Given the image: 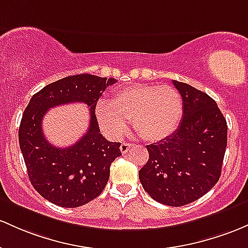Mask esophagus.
<instances>
[{"label": "esophagus", "mask_w": 248, "mask_h": 248, "mask_svg": "<svg viewBox=\"0 0 248 248\" xmlns=\"http://www.w3.org/2000/svg\"><path fill=\"white\" fill-rule=\"evenodd\" d=\"M132 146H133L132 143H129V142H122L121 146H120V151H121L122 154H126L130 151Z\"/></svg>", "instance_id": "obj_1"}]
</instances>
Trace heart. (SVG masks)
Masks as SVG:
<instances>
[{
  "mask_svg": "<svg viewBox=\"0 0 248 248\" xmlns=\"http://www.w3.org/2000/svg\"><path fill=\"white\" fill-rule=\"evenodd\" d=\"M100 126L113 137L124 134L132 120L138 137L157 142L173 134L184 114V100L174 87L139 84L122 89L111 101L101 100L95 108Z\"/></svg>",
  "mask_w": 248,
  "mask_h": 248,
  "instance_id": "obj_1",
  "label": "heart"
}]
</instances>
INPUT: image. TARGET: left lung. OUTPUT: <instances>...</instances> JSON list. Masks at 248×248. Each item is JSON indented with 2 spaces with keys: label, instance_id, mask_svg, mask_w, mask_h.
<instances>
[{
  "label": "left lung",
  "instance_id": "1",
  "mask_svg": "<svg viewBox=\"0 0 248 248\" xmlns=\"http://www.w3.org/2000/svg\"><path fill=\"white\" fill-rule=\"evenodd\" d=\"M184 100L175 132L146 146L149 157L139 170L143 189L167 206L188 205L213 188L221 175L227 122L217 102L199 89L173 80Z\"/></svg>",
  "mask_w": 248,
  "mask_h": 248
}]
</instances>
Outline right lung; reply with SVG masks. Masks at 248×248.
<instances>
[{
    "label": "right lung",
    "instance_id": "1",
    "mask_svg": "<svg viewBox=\"0 0 248 248\" xmlns=\"http://www.w3.org/2000/svg\"><path fill=\"white\" fill-rule=\"evenodd\" d=\"M115 82V78L91 74L68 76L32 95L23 111L18 142L29 180L50 202L61 207H80L99 197L107 185L111 162L121 155V143L103 138L95 108L106 88ZM73 102L89 106V130L73 146H53L43 134V116L49 108Z\"/></svg>",
    "mask_w": 248,
    "mask_h": 248
}]
</instances>
